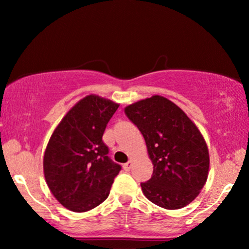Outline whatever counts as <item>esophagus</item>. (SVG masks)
I'll return each instance as SVG.
<instances>
[{"instance_id":"1","label":"esophagus","mask_w":249,"mask_h":249,"mask_svg":"<svg viewBox=\"0 0 249 249\" xmlns=\"http://www.w3.org/2000/svg\"><path fill=\"white\" fill-rule=\"evenodd\" d=\"M131 166H132V160H130V161H128L127 163H124V169L125 170V171H129V170L131 169Z\"/></svg>"}]
</instances>
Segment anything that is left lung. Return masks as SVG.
<instances>
[{"instance_id": "8db88e82", "label": "left lung", "mask_w": 249, "mask_h": 249, "mask_svg": "<svg viewBox=\"0 0 249 249\" xmlns=\"http://www.w3.org/2000/svg\"><path fill=\"white\" fill-rule=\"evenodd\" d=\"M144 136L153 175L141 183L146 198L166 210L182 209L206 183L210 155L206 142L188 115L168 98L153 95L124 107Z\"/></svg>"}]
</instances>
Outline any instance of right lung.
<instances>
[{"label": "right lung", "mask_w": 249, "mask_h": 249, "mask_svg": "<svg viewBox=\"0 0 249 249\" xmlns=\"http://www.w3.org/2000/svg\"><path fill=\"white\" fill-rule=\"evenodd\" d=\"M119 104L98 95L77 102L54 129L43 159L44 177L61 205L87 212L103 203L121 166L102 141Z\"/></svg>", "instance_id": "right-lung-1"}]
</instances>
